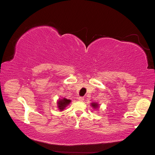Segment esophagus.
Instances as JSON below:
<instances>
[{
  "mask_svg": "<svg viewBox=\"0 0 155 155\" xmlns=\"http://www.w3.org/2000/svg\"><path fill=\"white\" fill-rule=\"evenodd\" d=\"M84 100H85V98H84L83 97H78V100L79 101H83Z\"/></svg>",
  "mask_w": 155,
  "mask_h": 155,
  "instance_id": "1",
  "label": "esophagus"
}]
</instances>
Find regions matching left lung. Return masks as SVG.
Instances as JSON below:
<instances>
[{
    "mask_svg": "<svg viewBox=\"0 0 155 155\" xmlns=\"http://www.w3.org/2000/svg\"><path fill=\"white\" fill-rule=\"evenodd\" d=\"M91 106L93 107V108H94V109H97V108H98V104H97V103H92L91 104Z\"/></svg>",
    "mask_w": 155,
    "mask_h": 155,
    "instance_id": "1",
    "label": "left lung"
}]
</instances>
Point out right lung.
Masks as SVG:
<instances>
[{
  "label": "right lung",
  "instance_id": "add662e5",
  "mask_svg": "<svg viewBox=\"0 0 155 155\" xmlns=\"http://www.w3.org/2000/svg\"><path fill=\"white\" fill-rule=\"evenodd\" d=\"M70 101H71V100L66 99V98H63V99L59 100L58 101V107L59 109V110H63L65 109V107L70 104Z\"/></svg>",
  "mask_w": 155,
  "mask_h": 155
}]
</instances>
